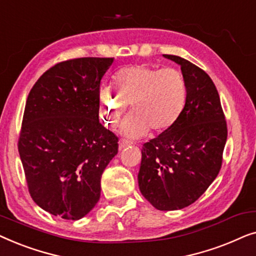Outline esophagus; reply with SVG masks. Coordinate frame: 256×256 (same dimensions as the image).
Masks as SVG:
<instances>
[{"instance_id": "obj_1", "label": "esophagus", "mask_w": 256, "mask_h": 256, "mask_svg": "<svg viewBox=\"0 0 256 256\" xmlns=\"http://www.w3.org/2000/svg\"><path fill=\"white\" fill-rule=\"evenodd\" d=\"M129 144H130V142L127 141V140H124V138H121L120 141H118V149H120V150L124 149L126 146H128Z\"/></svg>"}]
</instances>
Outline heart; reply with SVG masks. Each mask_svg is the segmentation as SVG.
I'll list each match as a JSON object with an SVG mask.
<instances>
[{
    "mask_svg": "<svg viewBox=\"0 0 256 256\" xmlns=\"http://www.w3.org/2000/svg\"><path fill=\"white\" fill-rule=\"evenodd\" d=\"M114 85L100 90V118L108 127H114L130 104L132 112L118 128L129 138H141L149 128L154 132L170 128L186 102V82L174 68L128 66L116 73Z\"/></svg>",
    "mask_w": 256,
    "mask_h": 256,
    "instance_id": "heart-1",
    "label": "heart"
}]
</instances>
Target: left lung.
Wrapping results in <instances>:
<instances>
[{
	"label": "left lung",
	"instance_id": "1",
	"mask_svg": "<svg viewBox=\"0 0 256 256\" xmlns=\"http://www.w3.org/2000/svg\"><path fill=\"white\" fill-rule=\"evenodd\" d=\"M163 56L180 65L186 102L170 128L143 144L138 178L140 191L154 208L174 211L194 202L218 176L227 124L208 73L178 56Z\"/></svg>",
	"mask_w": 256,
	"mask_h": 256
}]
</instances>
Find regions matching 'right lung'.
<instances>
[{"label":"right lung","mask_w":256,"mask_h":256,"mask_svg":"<svg viewBox=\"0 0 256 256\" xmlns=\"http://www.w3.org/2000/svg\"><path fill=\"white\" fill-rule=\"evenodd\" d=\"M114 58H76L40 76L28 96L18 152L31 198L62 219L85 216L118 138L99 122L100 82Z\"/></svg>","instance_id":"obj_1"}]
</instances>
